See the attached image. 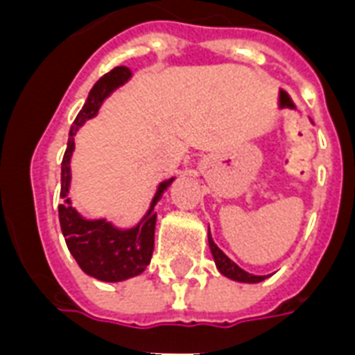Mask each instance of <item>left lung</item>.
Returning a JSON list of instances; mask_svg holds the SVG:
<instances>
[{"label":"left lung","mask_w":355,"mask_h":355,"mask_svg":"<svg viewBox=\"0 0 355 355\" xmlns=\"http://www.w3.org/2000/svg\"><path fill=\"white\" fill-rule=\"evenodd\" d=\"M208 245H210L211 256H214V261H216L219 272L227 276V278H230V280L241 282V284H258V282L267 278V276L250 275V272H247L245 269H241L236 261H232V259L228 258L227 254L223 252L221 248L216 245V241H214V237H211L210 234V228H208Z\"/></svg>","instance_id":"1"}]
</instances>
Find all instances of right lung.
<instances>
[{"instance_id": "1", "label": "right lung", "mask_w": 355, "mask_h": 355, "mask_svg": "<svg viewBox=\"0 0 355 355\" xmlns=\"http://www.w3.org/2000/svg\"><path fill=\"white\" fill-rule=\"evenodd\" d=\"M132 71L127 66H118L97 80L88 94L85 107L75 118L69 128L68 147L64 153L62 173H60V199L58 205V219L62 228L64 239L69 252L79 263V267L88 276H94L101 282H123L141 275L145 267L150 263L153 248H155V206L162 195L173 184L175 177L167 178L158 184L156 193L150 200L147 214L141 217L138 225L130 228H119L107 219H86L77 211L71 199L68 197L71 186V156L75 150V134L88 119L96 118L103 101L114 90H118L128 79Z\"/></svg>"}]
</instances>
